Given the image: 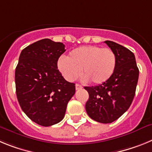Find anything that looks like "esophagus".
I'll return each instance as SVG.
<instances>
[{
	"label": "esophagus",
	"mask_w": 152,
	"mask_h": 152,
	"mask_svg": "<svg viewBox=\"0 0 152 152\" xmlns=\"http://www.w3.org/2000/svg\"><path fill=\"white\" fill-rule=\"evenodd\" d=\"M82 86L80 85L79 84H75V88H76V90H80V89H82Z\"/></svg>",
	"instance_id": "1"
}]
</instances>
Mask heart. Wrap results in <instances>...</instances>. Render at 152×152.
<instances>
[{
    "instance_id": "obj_1",
    "label": "heart",
    "mask_w": 152,
    "mask_h": 152,
    "mask_svg": "<svg viewBox=\"0 0 152 152\" xmlns=\"http://www.w3.org/2000/svg\"><path fill=\"white\" fill-rule=\"evenodd\" d=\"M116 56L110 48L99 45H84L71 51L68 57L60 58L58 68L63 77L73 81L80 74L83 80L94 84L106 82L113 75Z\"/></svg>"
}]
</instances>
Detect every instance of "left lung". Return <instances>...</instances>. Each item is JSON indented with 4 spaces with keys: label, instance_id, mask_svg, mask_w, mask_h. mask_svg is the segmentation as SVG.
I'll use <instances>...</instances> for the list:
<instances>
[{
    "label": "left lung",
    "instance_id": "8db88e82",
    "mask_svg": "<svg viewBox=\"0 0 152 152\" xmlns=\"http://www.w3.org/2000/svg\"><path fill=\"white\" fill-rule=\"evenodd\" d=\"M104 42L116 54V69L106 82L94 87H84L89 94L85 108L92 119L110 123L129 108L135 96L139 71L135 56L129 49L113 41Z\"/></svg>",
    "mask_w": 152,
    "mask_h": 152
}]
</instances>
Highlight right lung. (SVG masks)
Listing matches in <instances>:
<instances>
[{"mask_svg": "<svg viewBox=\"0 0 152 152\" xmlns=\"http://www.w3.org/2000/svg\"><path fill=\"white\" fill-rule=\"evenodd\" d=\"M64 45L43 39L23 49L15 70L20 106L34 123L50 126L63 119L75 84L64 80L57 66Z\"/></svg>", "mask_w": 152, "mask_h": 152, "instance_id": "right-lung-1", "label": "right lung"}]
</instances>
